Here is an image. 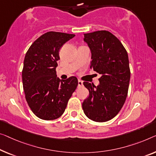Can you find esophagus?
<instances>
[{
	"instance_id": "esophagus-1",
	"label": "esophagus",
	"mask_w": 156,
	"mask_h": 156,
	"mask_svg": "<svg viewBox=\"0 0 156 156\" xmlns=\"http://www.w3.org/2000/svg\"><path fill=\"white\" fill-rule=\"evenodd\" d=\"M78 87H80V86H83V81L80 80H78Z\"/></svg>"
}]
</instances>
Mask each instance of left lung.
Masks as SVG:
<instances>
[{
  "label": "left lung",
  "mask_w": 156,
  "mask_h": 156,
  "mask_svg": "<svg viewBox=\"0 0 156 156\" xmlns=\"http://www.w3.org/2000/svg\"><path fill=\"white\" fill-rule=\"evenodd\" d=\"M92 52L90 69L101 74L99 85H83L90 94L83 103L88 118L95 122L110 120L119 113L126 100L130 79L128 55L117 37L108 31L84 34Z\"/></svg>",
  "instance_id": "left-lung-1"
}]
</instances>
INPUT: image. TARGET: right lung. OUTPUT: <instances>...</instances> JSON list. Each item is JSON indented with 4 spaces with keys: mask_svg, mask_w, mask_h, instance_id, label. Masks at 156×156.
<instances>
[{
    "mask_svg": "<svg viewBox=\"0 0 156 156\" xmlns=\"http://www.w3.org/2000/svg\"><path fill=\"white\" fill-rule=\"evenodd\" d=\"M74 36L62 32H47L34 42L25 55L22 69L25 98L32 112L41 119L59 118L77 87L75 76L60 80L56 74L59 49Z\"/></svg>",
    "mask_w": 156,
    "mask_h": 156,
    "instance_id": "add662e5",
    "label": "right lung"
}]
</instances>
